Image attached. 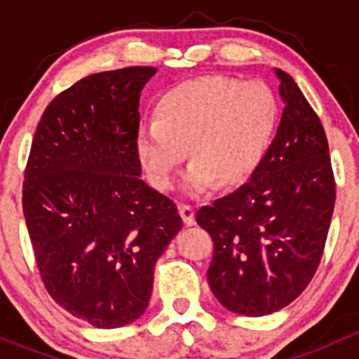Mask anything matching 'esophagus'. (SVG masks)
<instances>
[{
	"mask_svg": "<svg viewBox=\"0 0 359 359\" xmlns=\"http://www.w3.org/2000/svg\"><path fill=\"white\" fill-rule=\"evenodd\" d=\"M179 210H180V215H182L184 224H186V226H193L194 224V206L182 203V205L179 206Z\"/></svg>",
	"mask_w": 359,
	"mask_h": 359,
	"instance_id": "obj_1",
	"label": "esophagus"
}]
</instances>
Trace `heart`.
<instances>
[{
    "mask_svg": "<svg viewBox=\"0 0 359 359\" xmlns=\"http://www.w3.org/2000/svg\"><path fill=\"white\" fill-rule=\"evenodd\" d=\"M135 132V154L159 191L177 184L189 149L186 186L203 193L219 180L233 186L262 163L280 118L276 93L260 79L203 76L173 86Z\"/></svg>",
    "mask_w": 359,
    "mask_h": 359,
    "instance_id": "b5f03b06",
    "label": "heart"
}]
</instances>
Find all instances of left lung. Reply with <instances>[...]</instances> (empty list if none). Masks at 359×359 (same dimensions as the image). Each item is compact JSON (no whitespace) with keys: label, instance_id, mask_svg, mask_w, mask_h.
<instances>
[{"label":"left lung","instance_id":"8db88e82","mask_svg":"<svg viewBox=\"0 0 359 359\" xmlns=\"http://www.w3.org/2000/svg\"><path fill=\"white\" fill-rule=\"evenodd\" d=\"M285 104L276 137L252 177L201 206L213 240L208 283L231 313L264 316L300 295L323 257L335 179L323 125L290 74L276 69Z\"/></svg>","mask_w":359,"mask_h":359}]
</instances>
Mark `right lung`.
I'll list each match as a JSON object with an SVG mask.
<instances>
[{
  "mask_svg": "<svg viewBox=\"0 0 359 359\" xmlns=\"http://www.w3.org/2000/svg\"><path fill=\"white\" fill-rule=\"evenodd\" d=\"M154 72H97L59 93L25 166L24 217L46 292L97 328L142 316L156 260L182 227L175 203L140 179L133 146Z\"/></svg>",
  "mask_w": 359,
  "mask_h": 359,
  "instance_id": "1",
  "label": "right lung"
}]
</instances>
